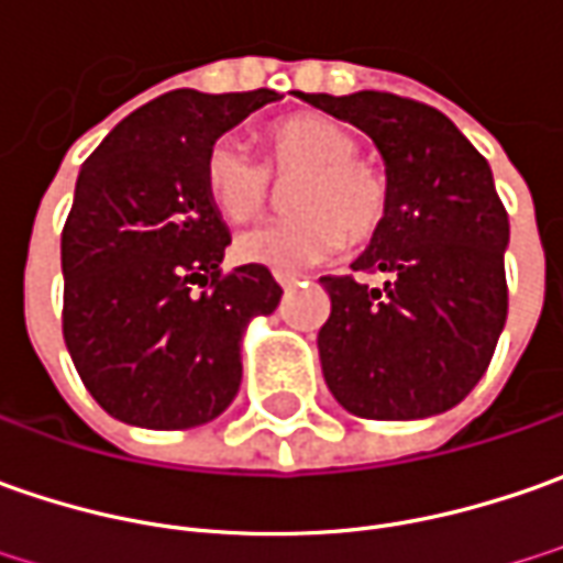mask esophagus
<instances>
[{"label":"esophagus","instance_id":"34e87169","mask_svg":"<svg viewBox=\"0 0 563 563\" xmlns=\"http://www.w3.org/2000/svg\"><path fill=\"white\" fill-rule=\"evenodd\" d=\"M274 280L280 283L283 289H289V286H296V283H299V274H289V271H274Z\"/></svg>","mask_w":563,"mask_h":563}]
</instances>
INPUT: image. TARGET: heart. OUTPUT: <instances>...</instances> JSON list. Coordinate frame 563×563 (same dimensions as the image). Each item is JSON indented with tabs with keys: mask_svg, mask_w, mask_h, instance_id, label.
<instances>
[{
	"mask_svg": "<svg viewBox=\"0 0 563 563\" xmlns=\"http://www.w3.org/2000/svg\"><path fill=\"white\" fill-rule=\"evenodd\" d=\"M264 162L236 136H218L205 155V189L223 221L252 223L271 208L277 186L291 184L289 218L243 233V262L296 271L323 262L342 243L367 245L389 218L393 184L358 136L323 114H289L264 126Z\"/></svg>",
	"mask_w": 563,
	"mask_h": 563,
	"instance_id": "heart-1",
	"label": "heart"
}]
</instances>
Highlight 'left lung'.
<instances>
[{"instance_id":"obj_1","label":"left lung","mask_w":563,"mask_h":563,"mask_svg":"<svg viewBox=\"0 0 563 563\" xmlns=\"http://www.w3.org/2000/svg\"><path fill=\"white\" fill-rule=\"evenodd\" d=\"M299 96L364 130L393 184L389 218L352 264L386 283L320 277L323 379L367 420L442 415L486 374L508 318V211L489 162L442 111L396 92Z\"/></svg>"}]
</instances>
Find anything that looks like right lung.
<instances>
[{"label":"right lung","mask_w":563,"mask_h":563,"mask_svg":"<svg viewBox=\"0 0 563 563\" xmlns=\"http://www.w3.org/2000/svg\"><path fill=\"white\" fill-rule=\"evenodd\" d=\"M274 89H174L136 108L89 155L62 230V333L108 415L186 430L233 401L240 340L271 314L280 283L264 264L223 274L230 230L205 189L208 146Z\"/></svg>","instance_id":"right-lung-1"}]
</instances>
